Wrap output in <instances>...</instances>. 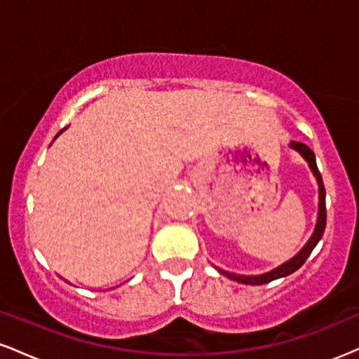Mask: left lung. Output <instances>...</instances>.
Masks as SVG:
<instances>
[{
    "label": "left lung",
    "mask_w": 359,
    "mask_h": 359,
    "mask_svg": "<svg viewBox=\"0 0 359 359\" xmlns=\"http://www.w3.org/2000/svg\"><path fill=\"white\" fill-rule=\"evenodd\" d=\"M290 147L295 148V150H297V151H300L304 158L307 160L309 167H311V170L314 172V175H316V179H317V184H319V214H317V224H316L314 234H312L311 240L307 241V245L304 246V248L300 250L294 258L288 259V262L283 263L282 266H278V269L271 270V271H269V273H265V275H255V277H246V275H236V273H231V271H226V270L217 269L222 275H226V277H228V278L236 280V282H240V283H246V285H263V283H269V282H271V280H277L280 277H287V275L294 273L295 270H299L300 266H302L304 263H306V259L309 258V255L312 253V250L316 248V245H317V243H319L320 238H323L324 228H325V189H324L323 177H320L319 168H317L316 155H314V151H312L307 145H304V143L292 142Z\"/></svg>",
    "instance_id": "left-lung-1"
}]
</instances>
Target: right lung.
I'll return each instance as SVG.
<instances>
[{
    "label": "right lung",
    "instance_id": "obj_1",
    "mask_svg": "<svg viewBox=\"0 0 359 359\" xmlns=\"http://www.w3.org/2000/svg\"><path fill=\"white\" fill-rule=\"evenodd\" d=\"M59 135H60V133H59ZM59 135H57V137H59Z\"/></svg>",
    "mask_w": 359,
    "mask_h": 359
}]
</instances>
